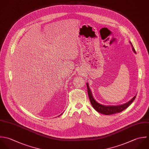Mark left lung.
<instances>
[{
  "label": "left lung",
  "instance_id": "1",
  "mask_svg": "<svg viewBox=\"0 0 149 149\" xmlns=\"http://www.w3.org/2000/svg\"><path fill=\"white\" fill-rule=\"evenodd\" d=\"M130 43L132 47V50L133 51L136 53L135 50L132 44V43L130 42ZM86 85H87V88H88V93L89 96V98L90 100V102L92 104V106L99 113L104 114V115H111L113 114L120 113L124 110L125 109H127L135 99L136 96H135L129 102H127L125 104H121V105H118V106H106V105H103L102 104L99 103L96 101V100L94 99L93 97L92 93L89 88V84L86 82ZM137 95V94H136Z\"/></svg>",
  "mask_w": 149,
  "mask_h": 149
}]
</instances>
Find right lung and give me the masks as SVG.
<instances>
[{
	"instance_id": "add662e5",
	"label": "right lung",
	"mask_w": 149,
	"mask_h": 149,
	"mask_svg": "<svg viewBox=\"0 0 149 149\" xmlns=\"http://www.w3.org/2000/svg\"><path fill=\"white\" fill-rule=\"evenodd\" d=\"M61 114H60V115H61Z\"/></svg>"
}]
</instances>
